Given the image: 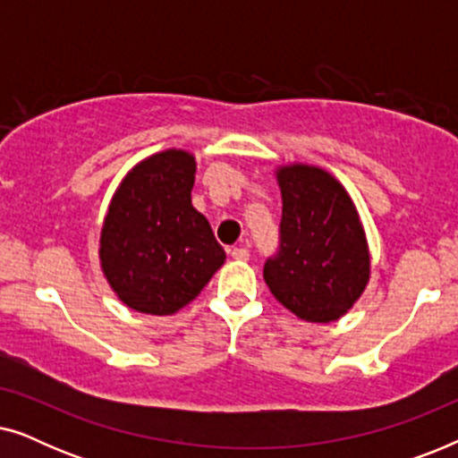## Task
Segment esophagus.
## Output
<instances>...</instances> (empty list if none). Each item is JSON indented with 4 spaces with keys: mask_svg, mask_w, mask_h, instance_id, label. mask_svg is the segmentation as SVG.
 <instances>
[{
    "mask_svg": "<svg viewBox=\"0 0 458 458\" xmlns=\"http://www.w3.org/2000/svg\"><path fill=\"white\" fill-rule=\"evenodd\" d=\"M231 256H233L235 260H242V262H246V260L250 259V252H248V248L240 246V248H233V250H231Z\"/></svg>",
    "mask_w": 458,
    "mask_h": 458,
    "instance_id": "esophagus-1",
    "label": "esophagus"
}]
</instances>
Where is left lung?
Here are the masks:
<instances>
[{
  "mask_svg": "<svg viewBox=\"0 0 458 458\" xmlns=\"http://www.w3.org/2000/svg\"><path fill=\"white\" fill-rule=\"evenodd\" d=\"M281 248L265 281L277 302L309 323L346 315L371 277L359 210L340 181L321 166L281 165Z\"/></svg>",
  "mask_w": 458,
  "mask_h": 458,
  "instance_id": "1",
  "label": "left lung"
}]
</instances>
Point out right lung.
<instances>
[{"mask_svg":"<svg viewBox=\"0 0 458 458\" xmlns=\"http://www.w3.org/2000/svg\"><path fill=\"white\" fill-rule=\"evenodd\" d=\"M196 156L168 148L124 174L99 233V267L131 310L166 317L183 309L225 265L208 218L191 204Z\"/></svg>","mask_w":458,"mask_h":458,"instance_id":"right-lung-1","label":"right lung"}]
</instances>
